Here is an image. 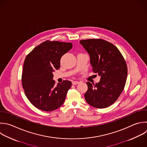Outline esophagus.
Listing matches in <instances>:
<instances>
[{
    "label": "esophagus",
    "mask_w": 147,
    "mask_h": 147,
    "mask_svg": "<svg viewBox=\"0 0 147 147\" xmlns=\"http://www.w3.org/2000/svg\"><path fill=\"white\" fill-rule=\"evenodd\" d=\"M80 82H78V81H73L72 82V84H74V85H76V84H79Z\"/></svg>",
    "instance_id": "34e87169"
}]
</instances>
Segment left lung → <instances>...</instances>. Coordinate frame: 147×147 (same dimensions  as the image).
<instances>
[{
	"label": "left lung",
	"instance_id": "8db88e82",
	"mask_svg": "<svg viewBox=\"0 0 147 147\" xmlns=\"http://www.w3.org/2000/svg\"><path fill=\"white\" fill-rule=\"evenodd\" d=\"M80 43L90 55L93 72L100 76L95 84L87 82L86 100L96 108L107 107L117 100L124 88L127 74L125 60L115 45L104 40H83Z\"/></svg>",
	"mask_w": 147,
	"mask_h": 147
}]
</instances>
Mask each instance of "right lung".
<instances>
[{
	"mask_svg": "<svg viewBox=\"0 0 147 147\" xmlns=\"http://www.w3.org/2000/svg\"><path fill=\"white\" fill-rule=\"evenodd\" d=\"M72 48V43L48 40L27 55L22 84L26 97L37 109L51 111L63 104L72 83L64 80L55 86L53 72L59 69L61 57Z\"/></svg>",
	"mask_w": 147,
	"mask_h": 147,
	"instance_id": "right-lung-1",
	"label": "right lung"
}]
</instances>
